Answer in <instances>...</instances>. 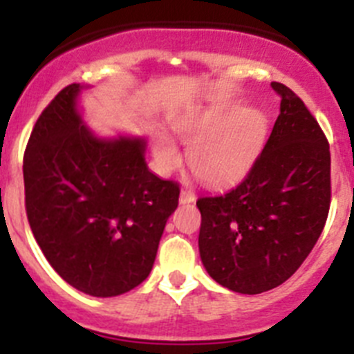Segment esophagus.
I'll use <instances>...</instances> for the list:
<instances>
[{
    "label": "esophagus",
    "instance_id": "obj_1",
    "mask_svg": "<svg viewBox=\"0 0 354 354\" xmlns=\"http://www.w3.org/2000/svg\"><path fill=\"white\" fill-rule=\"evenodd\" d=\"M195 192L193 189H189V187H183V192H180V204H192V202H195Z\"/></svg>",
    "mask_w": 354,
    "mask_h": 354
}]
</instances>
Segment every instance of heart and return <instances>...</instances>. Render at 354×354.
Here are the masks:
<instances>
[{
	"mask_svg": "<svg viewBox=\"0 0 354 354\" xmlns=\"http://www.w3.org/2000/svg\"><path fill=\"white\" fill-rule=\"evenodd\" d=\"M193 174L209 184H227L252 168L268 138L270 120L259 108H243L239 101L196 108L174 122ZM154 154L162 167L179 161V150L168 136L158 134Z\"/></svg>",
	"mask_w": 354,
	"mask_h": 354,
	"instance_id": "b5f03b06",
	"label": "heart"
}]
</instances>
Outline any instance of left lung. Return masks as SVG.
Instances as JSON below:
<instances>
[{"mask_svg": "<svg viewBox=\"0 0 354 354\" xmlns=\"http://www.w3.org/2000/svg\"><path fill=\"white\" fill-rule=\"evenodd\" d=\"M280 115L248 175L196 200L200 259L220 286L261 294L289 280L317 243L331 198L330 145L305 102L282 83Z\"/></svg>", "mask_w": 354, "mask_h": 354, "instance_id": "left-lung-1", "label": "left lung"}]
</instances>
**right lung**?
<instances>
[{"label": "right lung", "instance_id": "right-lung-1", "mask_svg": "<svg viewBox=\"0 0 354 354\" xmlns=\"http://www.w3.org/2000/svg\"><path fill=\"white\" fill-rule=\"evenodd\" d=\"M72 83L44 109L24 152L31 232L53 270L77 290L111 298L149 277L179 205V184L147 168L145 140L97 138Z\"/></svg>", "mask_w": 354, "mask_h": 354}]
</instances>
